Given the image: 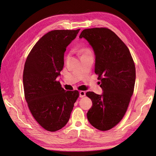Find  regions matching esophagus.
Masks as SVG:
<instances>
[{
  "mask_svg": "<svg viewBox=\"0 0 156 156\" xmlns=\"http://www.w3.org/2000/svg\"><path fill=\"white\" fill-rule=\"evenodd\" d=\"M85 95H86L85 91L81 90V91L79 92V96H80V98H83V97H84V96H85Z\"/></svg>",
  "mask_w": 156,
  "mask_h": 156,
  "instance_id": "1",
  "label": "esophagus"
}]
</instances>
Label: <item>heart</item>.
I'll return each mask as SVG.
<instances>
[{
    "label": "heart",
    "instance_id": "obj_1",
    "mask_svg": "<svg viewBox=\"0 0 156 156\" xmlns=\"http://www.w3.org/2000/svg\"><path fill=\"white\" fill-rule=\"evenodd\" d=\"M80 53H81V54H82V55H84L87 54L91 53V51L90 50V49H88V48H83L81 51H80Z\"/></svg>",
    "mask_w": 156,
    "mask_h": 156
}]
</instances>
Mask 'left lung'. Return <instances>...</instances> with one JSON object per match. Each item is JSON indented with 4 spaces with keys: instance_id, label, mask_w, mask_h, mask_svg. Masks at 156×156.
I'll return each instance as SVG.
<instances>
[{
    "instance_id": "obj_1",
    "label": "left lung",
    "mask_w": 156,
    "mask_h": 156,
    "mask_svg": "<svg viewBox=\"0 0 156 156\" xmlns=\"http://www.w3.org/2000/svg\"><path fill=\"white\" fill-rule=\"evenodd\" d=\"M90 44L96 55L95 73L101 81V95L87 92L92 106L87 112L90 124L107 131L123 119L134 91L136 73L129 49L107 28L83 30L79 36Z\"/></svg>"
}]
</instances>
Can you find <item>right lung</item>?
<instances>
[{"label":"right lung","mask_w":156,"mask_h":156,"mask_svg":"<svg viewBox=\"0 0 156 156\" xmlns=\"http://www.w3.org/2000/svg\"><path fill=\"white\" fill-rule=\"evenodd\" d=\"M80 29L54 30L36 42L28 55L23 75L25 98L32 115L44 129L56 131L68 123L79 96L66 91L56 77L64 67V52Z\"/></svg>","instance_id":"right-lung-1"}]
</instances>
